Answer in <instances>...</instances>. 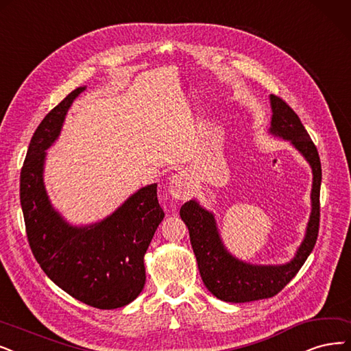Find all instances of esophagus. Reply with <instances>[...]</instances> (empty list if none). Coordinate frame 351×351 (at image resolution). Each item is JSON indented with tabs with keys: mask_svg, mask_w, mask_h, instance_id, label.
<instances>
[{
	"mask_svg": "<svg viewBox=\"0 0 351 351\" xmlns=\"http://www.w3.org/2000/svg\"><path fill=\"white\" fill-rule=\"evenodd\" d=\"M170 193L177 200H187L193 193V181L187 173L181 171L170 180Z\"/></svg>",
	"mask_w": 351,
	"mask_h": 351,
	"instance_id": "1",
	"label": "esophagus"
}]
</instances>
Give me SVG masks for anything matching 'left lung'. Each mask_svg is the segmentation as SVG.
Listing matches in <instances>:
<instances>
[{"label": "left lung", "instance_id": "8db88e82", "mask_svg": "<svg viewBox=\"0 0 351 351\" xmlns=\"http://www.w3.org/2000/svg\"><path fill=\"white\" fill-rule=\"evenodd\" d=\"M274 135L289 139L313 168V210L308 221L305 239L295 258L287 265L258 266L237 261L224 249L212 213L190 200L181 206L180 216L190 233L191 247L197 259L199 271L206 288L221 301L249 302L265 300L281 292L291 279L298 274L301 266L313 252L319 229V187L321 162L317 147L308 135L298 115L284 99L271 95Z\"/></svg>", "mask_w": 351, "mask_h": 351}]
</instances>
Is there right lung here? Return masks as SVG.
Returning a JSON list of instances; mask_svg holds the SVG:
<instances>
[{
	"label": "right lung",
	"mask_w": 351,
	"mask_h": 351,
	"mask_svg": "<svg viewBox=\"0 0 351 351\" xmlns=\"http://www.w3.org/2000/svg\"><path fill=\"white\" fill-rule=\"evenodd\" d=\"M85 88L70 92L37 127L20 176L25 232L41 269L69 295L99 310L134 301L145 284L144 255L164 219L157 184L138 190L115 213L73 228L51 208L43 184L46 149L59 136L66 112Z\"/></svg>",
	"instance_id": "add662e5"
}]
</instances>
